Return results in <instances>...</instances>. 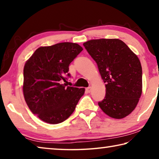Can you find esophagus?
<instances>
[{
	"label": "esophagus",
	"mask_w": 159,
	"mask_h": 159,
	"mask_svg": "<svg viewBox=\"0 0 159 159\" xmlns=\"http://www.w3.org/2000/svg\"><path fill=\"white\" fill-rule=\"evenodd\" d=\"M85 90H86V92H87V93H90L91 92V87L87 88H86V89H85Z\"/></svg>",
	"instance_id": "obj_1"
}]
</instances>
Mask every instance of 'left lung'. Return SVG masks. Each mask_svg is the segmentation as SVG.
I'll use <instances>...</instances> for the list:
<instances>
[{
	"instance_id": "obj_1",
	"label": "left lung",
	"mask_w": 159,
	"mask_h": 159,
	"mask_svg": "<svg viewBox=\"0 0 159 159\" xmlns=\"http://www.w3.org/2000/svg\"><path fill=\"white\" fill-rule=\"evenodd\" d=\"M98 64L106 83V95L98 105L111 118L120 119L135 109L142 92L140 61L121 40L101 39L83 43Z\"/></svg>"
}]
</instances>
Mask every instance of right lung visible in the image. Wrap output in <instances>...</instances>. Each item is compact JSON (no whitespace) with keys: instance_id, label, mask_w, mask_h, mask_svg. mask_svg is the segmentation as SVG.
Wrapping results in <instances>:
<instances>
[{"instance_id":"obj_1","label":"right lung","mask_w":159,"mask_h":159,"mask_svg":"<svg viewBox=\"0 0 159 159\" xmlns=\"http://www.w3.org/2000/svg\"><path fill=\"white\" fill-rule=\"evenodd\" d=\"M83 48L64 42L40 47L24 67L23 93L34 114L50 124L66 120L76 109L85 88L66 86L69 66Z\"/></svg>"}]
</instances>
